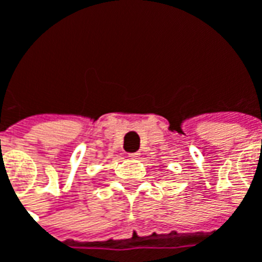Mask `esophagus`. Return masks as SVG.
<instances>
[{
  "label": "esophagus",
  "instance_id": "34e87169",
  "mask_svg": "<svg viewBox=\"0 0 262 262\" xmlns=\"http://www.w3.org/2000/svg\"><path fill=\"white\" fill-rule=\"evenodd\" d=\"M129 157H132V159H139V157H140V153H139V151H136V153H130L129 154Z\"/></svg>",
  "mask_w": 262,
  "mask_h": 262
}]
</instances>
